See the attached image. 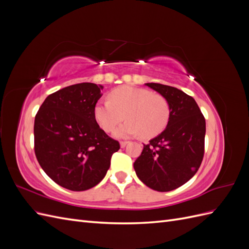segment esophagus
<instances>
[{
    "instance_id": "esophagus-1",
    "label": "esophagus",
    "mask_w": 249,
    "mask_h": 249,
    "mask_svg": "<svg viewBox=\"0 0 249 249\" xmlns=\"http://www.w3.org/2000/svg\"><path fill=\"white\" fill-rule=\"evenodd\" d=\"M127 143H129L127 141H120V146H122V147H124V146L127 144Z\"/></svg>"
}]
</instances>
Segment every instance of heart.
Returning a JSON list of instances; mask_svg holds the SVG:
<instances>
[{"label": "heart", "mask_w": 249, "mask_h": 249, "mask_svg": "<svg viewBox=\"0 0 249 249\" xmlns=\"http://www.w3.org/2000/svg\"><path fill=\"white\" fill-rule=\"evenodd\" d=\"M127 122L115 132L117 137L140 135L150 139L161 134L167 126L170 108L167 100L147 89L122 86L112 90L109 101L99 102L94 107V117L105 132H112L124 119Z\"/></svg>", "instance_id": "heart-1"}]
</instances>
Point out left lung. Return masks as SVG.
I'll list each match as a JSON object with an SVG mask.
<instances>
[{
	"mask_svg": "<svg viewBox=\"0 0 249 249\" xmlns=\"http://www.w3.org/2000/svg\"><path fill=\"white\" fill-rule=\"evenodd\" d=\"M146 85L167 100L170 117L166 129L143 144L134 169L150 189L167 192L197 172L205 154L206 119L193 97L182 90L158 83Z\"/></svg>",
	"mask_w": 249,
	"mask_h": 249,
	"instance_id": "1",
	"label": "left lung"
}]
</instances>
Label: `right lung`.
I'll use <instances>...</instances> for the list:
<instances>
[{
  "instance_id": "1",
  "label": "right lung",
  "mask_w": 249,
  "mask_h": 249,
  "mask_svg": "<svg viewBox=\"0 0 249 249\" xmlns=\"http://www.w3.org/2000/svg\"><path fill=\"white\" fill-rule=\"evenodd\" d=\"M93 83H79L50 94L35 116L34 150L43 171L71 191L99 184L120 148L97 124L94 107L102 96Z\"/></svg>"
}]
</instances>
